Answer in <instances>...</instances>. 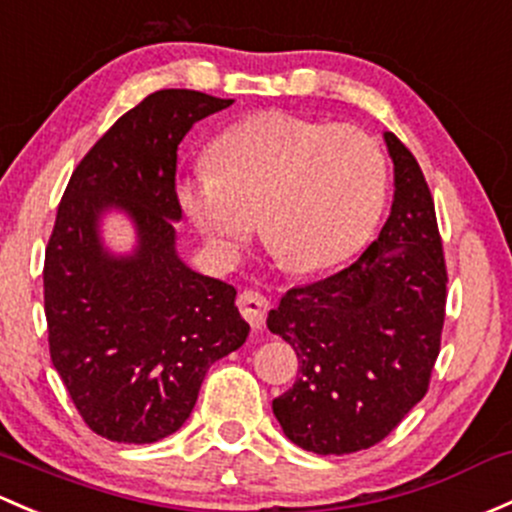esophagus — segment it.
<instances>
[{"mask_svg": "<svg viewBox=\"0 0 512 512\" xmlns=\"http://www.w3.org/2000/svg\"><path fill=\"white\" fill-rule=\"evenodd\" d=\"M238 309L240 314L250 321V326L255 331H260L265 326L267 311H270V301H267L265 294L255 292V289H245V292L238 297Z\"/></svg>", "mask_w": 512, "mask_h": 512, "instance_id": "1", "label": "esophagus"}]
</instances>
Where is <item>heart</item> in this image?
Instances as JSON below:
<instances>
[{"label":"heart","mask_w":512,"mask_h":512,"mask_svg":"<svg viewBox=\"0 0 512 512\" xmlns=\"http://www.w3.org/2000/svg\"><path fill=\"white\" fill-rule=\"evenodd\" d=\"M211 169L176 186L181 208L211 250L230 257L260 220L284 270L321 272L373 233L387 191L385 154L353 125L260 112L220 134Z\"/></svg>","instance_id":"heart-1"}]
</instances>
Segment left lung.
Wrapping results in <instances>:
<instances>
[{"mask_svg": "<svg viewBox=\"0 0 512 512\" xmlns=\"http://www.w3.org/2000/svg\"><path fill=\"white\" fill-rule=\"evenodd\" d=\"M395 201L378 240L346 270L294 287L267 316L299 358L272 400L289 441L353 454L383 441L427 395L446 309V262L432 193L410 149L385 132Z\"/></svg>", "mask_w": 512, "mask_h": 512, "instance_id": "1", "label": "left lung"}]
</instances>
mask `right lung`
Listing matches in <instances>:
<instances>
[{
	"instance_id": "add662e5",
	"label": "right lung",
	"mask_w": 512,
	"mask_h": 512,
	"mask_svg": "<svg viewBox=\"0 0 512 512\" xmlns=\"http://www.w3.org/2000/svg\"><path fill=\"white\" fill-rule=\"evenodd\" d=\"M233 100L157 90L125 112L75 166L43 262L48 348L75 410L100 437L154 444L186 422L208 368L245 343L235 287L176 252V152ZM107 210L138 230L132 256L99 238Z\"/></svg>"
}]
</instances>
